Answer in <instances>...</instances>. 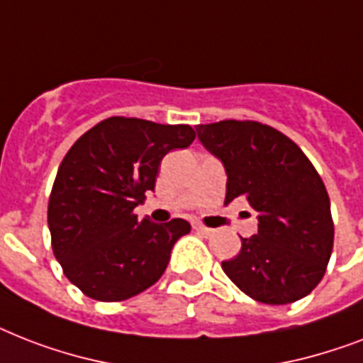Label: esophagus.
<instances>
[{"instance_id": "1", "label": "esophagus", "mask_w": 363, "mask_h": 363, "mask_svg": "<svg viewBox=\"0 0 363 363\" xmlns=\"http://www.w3.org/2000/svg\"><path fill=\"white\" fill-rule=\"evenodd\" d=\"M193 228H195L199 234H202V236H211L213 234V230L208 227H204V225H200V223H193Z\"/></svg>"}]
</instances>
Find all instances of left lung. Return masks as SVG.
Returning a JSON list of instances; mask_svg holds the SVG:
<instances>
[{
    "label": "left lung",
    "mask_w": 363,
    "mask_h": 363,
    "mask_svg": "<svg viewBox=\"0 0 363 363\" xmlns=\"http://www.w3.org/2000/svg\"><path fill=\"white\" fill-rule=\"evenodd\" d=\"M196 135L225 167V204L243 196L259 213V232L242 238L240 253L223 262L228 279L269 306L307 296L333 247L328 191L311 161L289 136L259 121L196 125Z\"/></svg>",
    "instance_id": "8db88e82"
}]
</instances>
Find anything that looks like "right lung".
I'll return each mask as SVG.
<instances>
[{
    "label": "right lung",
    "mask_w": 363,
    "mask_h": 363,
    "mask_svg": "<svg viewBox=\"0 0 363 363\" xmlns=\"http://www.w3.org/2000/svg\"><path fill=\"white\" fill-rule=\"evenodd\" d=\"M189 125L114 116L84 133L63 157L48 200L52 249L63 274L86 296L121 301L146 291L189 234L185 219H138L168 152L195 140Z\"/></svg>",
    "instance_id": "add662e5"
}]
</instances>
